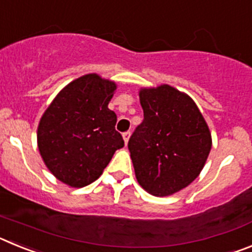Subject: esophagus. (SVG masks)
Masks as SVG:
<instances>
[{
    "label": "esophagus",
    "mask_w": 252,
    "mask_h": 252,
    "mask_svg": "<svg viewBox=\"0 0 252 252\" xmlns=\"http://www.w3.org/2000/svg\"><path fill=\"white\" fill-rule=\"evenodd\" d=\"M130 136H131V131H126V132L122 133V137H124V140H125V142H126V144L128 142V139H130Z\"/></svg>",
    "instance_id": "34e87169"
}]
</instances>
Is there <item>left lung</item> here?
Segmentation results:
<instances>
[{"label":"left lung","mask_w":252,"mask_h":252,"mask_svg":"<svg viewBox=\"0 0 252 252\" xmlns=\"http://www.w3.org/2000/svg\"><path fill=\"white\" fill-rule=\"evenodd\" d=\"M144 120L128 140L136 179L154 195H169L199 175L212 146L190 97L164 84L140 91Z\"/></svg>","instance_id":"1"}]
</instances>
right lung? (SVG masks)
Wrapping results in <instances>:
<instances>
[{"instance_id":"obj_1","label":"right lung","mask_w":252,"mask_h":252,"mask_svg":"<svg viewBox=\"0 0 252 252\" xmlns=\"http://www.w3.org/2000/svg\"><path fill=\"white\" fill-rule=\"evenodd\" d=\"M116 84L97 74L64 88L40 120L37 146L45 165L63 183L82 188L101 177L117 149V116L108 108Z\"/></svg>"}]
</instances>
